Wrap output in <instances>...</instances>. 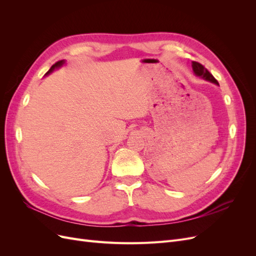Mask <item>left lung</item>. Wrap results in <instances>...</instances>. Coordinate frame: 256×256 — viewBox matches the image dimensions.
Segmentation results:
<instances>
[{
	"label": "left lung",
	"instance_id": "1",
	"mask_svg": "<svg viewBox=\"0 0 256 256\" xmlns=\"http://www.w3.org/2000/svg\"><path fill=\"white\" fill-rule=\"evenodd\" d=\"M192 68H193V72H194V74H196V76H202L203 79H205V80H207V81H210V82H212V83H216V85H219L218 81H216V80L214 78V76H212L210 72H209L202 64L198 63V62H192Z\"/></svg>",
	"mask_w": 256,
	"mask_h": 256
}]
</instances>
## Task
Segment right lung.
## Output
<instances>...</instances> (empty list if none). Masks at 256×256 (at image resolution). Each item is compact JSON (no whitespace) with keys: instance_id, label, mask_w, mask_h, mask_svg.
<instances>
[{"instance_id":"obj_1","label":"right lung","mask_w":256,"mask_h":256,"mask_svg":"<svg viewBox=\"0 0 256 256\" xmlns=\"http://www.w3.org/2000/svg\"><path fill=\"white\" fill-rule=\"evenodd\" d=\"M65 63V62L64 60H58V62H56V64H54V65H52V67L49 69V70H48V72L47 74H50V72H52L53 70H54V69H56V68H58V67H60L62 65H63Z\"/></svg>"}]
</instances>
